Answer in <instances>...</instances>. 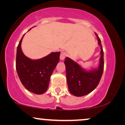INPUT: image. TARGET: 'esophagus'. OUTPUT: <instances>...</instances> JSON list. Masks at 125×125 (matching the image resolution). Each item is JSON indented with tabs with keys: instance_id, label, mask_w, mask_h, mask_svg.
Returning a JSON list of instances; mask_svg holds the SVG:
<instances>
[{
	"instance_id": "esophagus-1",
	"label": "esophagus",
	"mask_w": 125,
	"mask_h": 125,
	"mask_svg": "<svg viewBox=\"0 0 125 125\" xmlns=\"http://www.w3.org/2000/svg\"><path fill=\"white\" fill-rule=\"evenodd\" d=\"M67 53L66 52H62L61 55H60V59L61 61H63V60L64 59V58L66 57Z\"/></svg>"
}]
</instances>
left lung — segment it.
Listing matches in <instances>:
<instances>
[{"label": "left lung", "instance_id": "8db88e82", "mask_svg": "<svg viewBox=\"0 0 125 125\" xmlns=\"http://www.w3.org/2000/svg\"><path fill=\"white\" fill-rule=\"evenodd\" d=\"M98 44L101 48L99 65L97 69L87 71L69 58H66L64 63L69 90L76 96H83L92 92L100 81L104 68V51L100 38L96 33Z\"/></svg>", "mask_w": 125, "mask_h": 125}]
</instances>
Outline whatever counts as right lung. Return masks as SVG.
<instances>
[{"instance_id": "right-lung-1", "label": "right lung", "mask_w": 125, "mask_h": 125, "mask_svg": "<svg viewBox=\"0 0 125 125\" xmlns=\"http://www.w3.org/2000/svg\"><path fill=\"white\" fill-rule=\"evenodd\" d=\"M23 36L17 48V73L26 89L35 94H43L48 89L51 74L59 61L61 52H52L38 60L31 59L21 51V43Z\"/></svg>"}]
</instances>
